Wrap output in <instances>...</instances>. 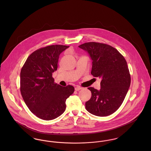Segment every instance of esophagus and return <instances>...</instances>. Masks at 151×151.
<instances>
[{"label":"esophagus","instance_id":"esophagus-1","mask_svg":"<svg viewBox=\"0 0 151 151\" xmlns=\"http://www.w3.org/2000/svg\"><path fill=\"white\" fill-rule=\"evenodd\" d=\"M83 89V88H81V87H80V86H76V87L75 88V91H80V90H81V89Z\"/></svg>","mask_w":151,"mask_h":151}]
</instances>
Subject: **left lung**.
I'll use <instances>...</instances> for the list:
<instances>
[{
  "label": "left lung",
  "mask_w": 151,
  "mask_h": 151,
  "mask_svg": "<svg viewBox=\"0 0 151 151\" xmlns=\"http://www.w3.org/2000/svg\"><path fill=\"white\" fill-rule=\"evenodd\" d=\"M79 47L92 59L91 74L102 79L100 90L88 88L92 97L86 102V110L99 116L110 115L121 106L130 86L127 62L118 51L107 44L90 42Z\"/></svg>",
  "instance_id": "obj_1"
}]
</instances>
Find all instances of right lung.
Listing matches in <instances>:
<instances>
[{"instance_id":"1","label":"right lung","mask_w":151,"mask_h":151,"mask_svg":"<svg viewBox=\"0 0 151 151\" xmlns=\"http://www.w3.org/2000/svg\"><path fill=\"white\" fill-rule=\"evenodd\" d=\"M69 46L55 45L32 52L22 67L20 92L30 111L46 121L54 119L65 110V101L74 87L54 83L52 73L57 71L60 54Z\"/></svg>"}]
</instances>
